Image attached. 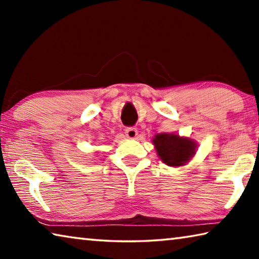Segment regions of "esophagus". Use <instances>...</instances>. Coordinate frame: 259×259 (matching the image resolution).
<instances>
[{"label":"esophagus","instance_id":"obj_1","mask_svg":"<svg viewBox=\"0 0 259 259\" xmlns=\"http://www.w3.org/2000/svg\"><path fill=\"white\" fill-rule=\"evenodd\" d=\"M125 136L130 139H136L138 136V130L136 128H133V126H130V128H126L125 129Z\"/></svg>","mask_w":259,"mask_h":259}]
</instances>
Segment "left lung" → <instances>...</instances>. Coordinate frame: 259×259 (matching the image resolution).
<instances>
[{"label":"left lung","mask_w":259,"mask_h":259,"mask_svg":"<svg viewBox=\"0 0 259 259\" xmlns=\"http://www.w3.org/2000/svg\"><path fill=\"white\" fill-rule=\"evenodd\" d=\"M152 142L160 160L174 168L188 163L198 150V143L194 139L177 134H157Z\"/></svg>","instance_id":"1"}]
</instances>
